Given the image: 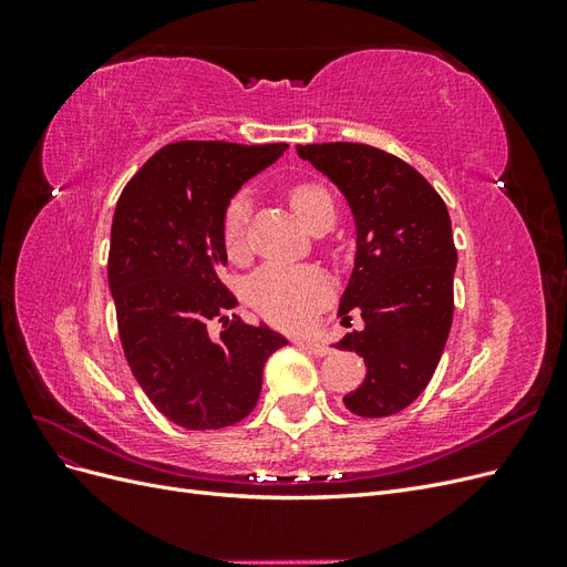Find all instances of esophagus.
Returning <instances> with one entry per match:
<instances>
[{"label": "esophagus", "instance_id": "obj_1", "mask_svg": "<svg viewBox=\"0 0 567 567\" xmlns=\"http://www.w3.org/2000/svg\"><path fill=\"white\" fill-rule=\"evenodd\" d=\"M300 346H302V348H307V350H310L315 357H326V354H331V352H333L329 346H326V342H321V340H315V338L300 340Z\"/></svg>", "mask_w": 567, "mask_h": 567}]
</instances>
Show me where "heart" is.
Here are the masks:
<instances>
[{
    "instance_id": "heart-1",
    "label": "heart",
    "mask_w": 567,
    "mask_h": 567,
    "mask_svg": "<svg viewBox=\"0 0 567 567\" xmlns=\"http://www.w3.org/2000/svg\"><path fill=\"white\" fill-rule=\"evenodd\" d=\"M290 210L312 229L319 219L336 217V205L329 188L321 182H300L288 192ZM248 221V198H231L221 221V236L231 255L241 252ZM331 298V279L312 265H267L248 284V300L255 312L274 326L298 329L310 323L319 307Z\"/></svg>"
}]
</instances>
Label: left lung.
<instances>
[{
	"label": "left lung",
	"mask_w": 567,
	"mask_h": 567,
	"mask_svg": "<svg viewBox=\"0 0 567 567\" xmlns=\"http://www.w3.org/2000/svg\"><path fill=\"white\" fill-rule=\"evenodd\" d=\"M348 198L357 225L354 269L338 317L362 329L336 342L364 357L367 379L342 402L357 416L406 409L431 383L454 317L456 248L447 205L402 158L375 146H298Z\"/></svg>",
	"instance_id": "1"
}]
</instances>
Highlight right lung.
I'll use <instances>...</instances> for the list:
<instances>
[{
	"mask_svg": "<svg viewBox=\"0 0 567 567\" xmlns=\"http://www.w3.org/2000/svg\"><path fill=\"white\" fill-rule=\"evenodd\" d=\"M286 148L167 144L117 198L109 286L120 342L153 406L188 431L244 421L260 398L265 362L288 342L265 323L227 319L236 298L219 279L231 196ZM215 318L226 326L219 339L207 331Z\"/></svg>",
	"mask_w": 567,
	"mask_h": 567,
	"instance_id": "1",
	"label": "right lung"
}]
</instances>
